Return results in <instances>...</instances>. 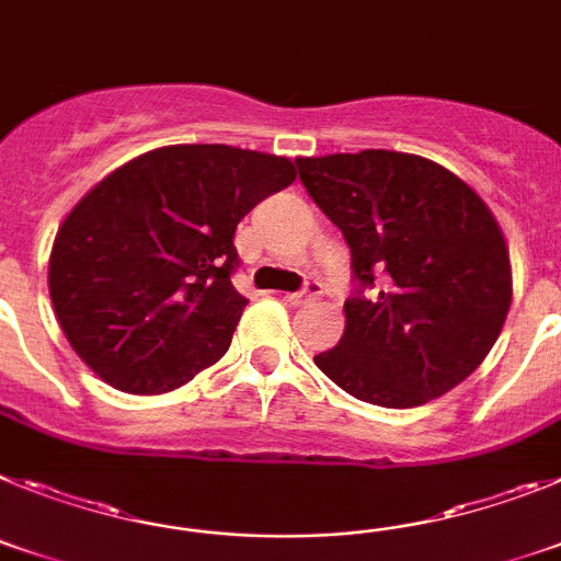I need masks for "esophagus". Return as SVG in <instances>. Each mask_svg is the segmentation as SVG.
Segmentation results:
<instances>
[{
	"mask_svg": "<svg viewBox=\"0 0 561 561\" xmlns=\"http://www.w3.org/2000/svg\"><path fill=\"white\" fill-rule=\"evenodd\" d=\"M321 294H324V290H321L319 282H308V285L301 287L299 294H287L285 301H287V305H294V308H299V305H308V301L319 299Z\"/></svg>",
	"mask_w": 561,
	"mask_h": 561,
	"instance_id": "34e87169",
	"label": "esophagus"
}]
</instances>
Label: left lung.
<instances>
[{
	"instance_id": "left-lung-1",
	"label": "left lung",
	"mask_w": 561,
	"mask_h": 561,
	"mask_svg": "<svg viewBox=\"0 0 561 561\" xmlns=\"http://www.w3.org/2000/svg\"><path fill=\"white\" fill-rule=\"evenodd\" d=\"M296 165L344 233L355 276L344 335L316 367L375 407L446 396L483 364L511 308L508 245L494 214L421 154L364 149Z\"/></svg>"
}]
</instances>
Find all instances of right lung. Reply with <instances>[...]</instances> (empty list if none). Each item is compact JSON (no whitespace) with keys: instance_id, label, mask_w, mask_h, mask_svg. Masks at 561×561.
Returning <instances> with one entry per match:
<instances>
[{"instance_id":"1","label":"right lung","mask_w":561,"mask_h":561,"mask_svg":"<svg viewBox=\"0 0 561 561\" xmlns=\"http://www.w3.org/2000/svg\"><path fill=\"white\" fill-rule=\"evenodd\" d=\"M294 180L287 158L226 144L163 146L106 174L58 228L47 274L78 358L129 396L220 362L248 305L233 231Z\"/></svg>"}]
</instances>
